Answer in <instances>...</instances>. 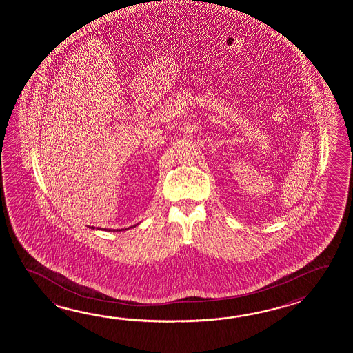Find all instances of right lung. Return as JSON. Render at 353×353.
<instances>
[{
	"label": "right lung",
	"instance_id": "right-lung-1",
	"mask_svg": "<svg viewBox=\"0 0 353 353\" xmlns=\"http://www.w3.org/2000/svg\"><path fill=\"white\" fill-rule=\"evenodd\" d=\"M135 225H132V227H135ZM132 227H128V228H132ZM92 228H93V227H92ZM128 228H125V231H126V230H128ZM105 231H107V230H105ZM108 231H111V230H108ZM113 231H120V230H113ZM121 231H123V230H121Z\"/></svg>",
	"mask_w": 353,
	"mask_h": 353
}]
</instances>
